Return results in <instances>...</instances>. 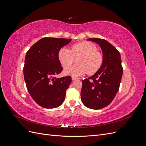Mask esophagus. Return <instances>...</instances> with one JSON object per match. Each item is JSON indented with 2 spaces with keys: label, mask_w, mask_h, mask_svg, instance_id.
<instances>
[{
  "label": "esophagus",
  "mask_w": 146,
  "mask_h": 146,
  "mask_svg": "<svg viewBox=\"0 0 146 146\" xmlns=\"http://www.w3.org/2000/svg\"><path fill=\"white\" fill-rule=\"evenodd\" d=\"M78 79H79V78H77V77H72V80H78Z\"/></svg>",
  "instance_id": "34e87169"
}]
</instances>
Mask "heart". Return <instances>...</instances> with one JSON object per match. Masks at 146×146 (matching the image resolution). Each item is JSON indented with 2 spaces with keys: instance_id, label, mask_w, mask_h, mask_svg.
Returning <instances> with one entry per match:
<instances>
[{
  "instance_id": "obj_1",
  "label": "heart",
  "mask_w": 146,
  "mask_h": 146,
  "mask_svg": "<svg viewBox=\"0 0 146 146\" xmlns=\"http://www.w3.org/2000/svg\"><path fill=\"white\" fill-rule=\"evenodd\" d=\"M58 58L63 67L69 69L77 58V63L72 68L66 70L67 74L79 76L88 73L92 75L102 66L103 55L98 51L97 47L90 42L83 41L74 44L70 50L63 47L59 50Z\"/></svg>"
}]
</instances>
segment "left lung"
I'll return each instance as SVG.
<instances>
[{
  "instance_id": "1",
  "label": "left lung",
  "mask_w": 146,
  "mask_h": 146,
  "mask_svg": "<svg viewBox=\"0 0 146 146\" xmlns=\"http://www.w3.org/2000/svg\"><path fill=\"white\" fill-rule=\"evenodd\" d=\"M103 52L104 62L92 77L82 80L81 100L86 107L99 110L111 104L119 91L123 68L119 52L111 44L100 38H89Z\"/></svg>"
}]
</instances>
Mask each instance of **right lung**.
I'll return each mask as SVG.
<instances>
[{"label":"right lung","instance_id":"obj_1","mask_svg":"<svg viewBox=\"0 0 146 146\" xmlns=\"http://www.w3.org/2000/svg\"><path fill=\"white\" fill-rule=\"evenodd\" d=\"M72 39L46 37L31 47L25 58L24 77L27 89L38 105L45 108L59 107L64 100L70 76L56 78L63 70L59 50Z\"/></svg>","mask_w":146,"mask_h":146}]
</instances>
